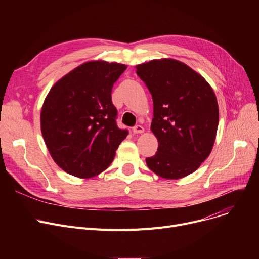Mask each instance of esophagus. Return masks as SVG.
<instances>
[{
  "label": "esophagus",
  "instance_id": "1",
  "mask_svg": "<svg viewBox=\"0 0 259 259\" xmlns=\"http://www.w3.org/2000/svg\"><path fill=\"white\" fill-rule=\"evenodd\" d=\"M132 131H133V133H134V134H141V133H144L145 129H144V127H143V126H141V125H138V126L133 127Z\"/></svg>",
  "mask_w": 259,
  "mask_h": 259
}]
</instances>
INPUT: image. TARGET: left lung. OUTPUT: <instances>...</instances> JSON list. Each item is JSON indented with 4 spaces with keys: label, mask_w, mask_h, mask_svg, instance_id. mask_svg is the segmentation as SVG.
<instances>
[{
    "label": "left lung",
    "mask_w": 259,
    "mask_h": 259,
    "mask_svg": "<svg viewBox=\"0 0 259 259\" xmlns=\"http://www.w3.org/2000/svg\"><path fill=\"white\" fill-rule=\"evenodd\" d=\"M137 73L153 100L151 131L158 142L148 168L166 180L193 173L211 153L220 110L208 81L185 63L157 59L138 65Z\"/></svg>",
    "instance_id": "obj_1"
}]
</instances>
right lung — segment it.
I'll return each instance as SVG.
<instances>
[{"instance_id": "1", "label": "right lung", "mask_w": 259, "mask_h": 259, "mask_svg": "<svg viewBox=\"0 0 259 259\" xmlns=\"http://www.w3.org/2000/svg\"><path fill=\"white\" fill-rule=\"evenodd\" d=\"M125 64L88 61L61 77L40 110V131L54 162L78 179H91L112 162L128 135L115 122L113 84Z\"/></svg>"}]
</instances>
